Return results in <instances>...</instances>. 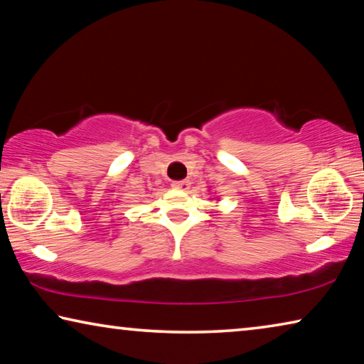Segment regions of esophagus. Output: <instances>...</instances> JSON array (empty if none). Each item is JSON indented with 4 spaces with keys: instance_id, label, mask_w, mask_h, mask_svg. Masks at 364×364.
<instances>
[{
    "instance_id": "1",
    "label": "esophagus",
    "mask_w": 364,
    "mask_h": 364,
    "mask_svg": "<svg viewBox=\"0 0 364 364\" xmlns=\"http://www.w3.org/2000/svg\"><path fill=\"white\" fill-rule=\"evenodd\" d=\"M173 186H175L176 189L188 191V189L191 188V183H189V180H181V181H175V183H173Z\"/></svg>"
}]
</instances>
